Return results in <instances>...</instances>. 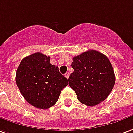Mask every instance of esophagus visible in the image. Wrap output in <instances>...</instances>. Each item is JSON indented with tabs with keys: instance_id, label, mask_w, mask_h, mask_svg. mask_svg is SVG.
Returning <instances> with one entry per match:
<instances>
[{
	"instance_id": "esophagus-1",
	"label": "esophagus",
	"mask_w": 133,
	"mask_h": 133,
	"mask_svg": "<svg viewBox=\"0 0 133 133\" xmlns=\"http://www.w3.org/2000/svg\"><path fill=\"white\" fill-rule=\"evenodd\" d=\"M69 76H70V73L68 72L65 74V78H66L67 79H68V78H69Z\"/></svg>"
}]
</instances>
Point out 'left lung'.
<instances>
[{
    "label": "left lung",
    "mask_w": 133,
    "mask_h": 133,
    "mask_svg": "<svg viewBox=\"0 0 133 133\" xmlns=\"http://www.w3.org/2000/svg\"><path fill=\"white\" fill-rule=\"evenodd\" d=\"M74 70L68 84L78 99L89 107L99 104L109 95L115 83L114 70L108 57L91 50L73 58Z\"/></svg>",
    "instance_id": "left-lung-1"
}]
</instances>
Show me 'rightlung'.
<instances>
[{
    "mask_svg": "<svg viewBox=\"0 0 133 133\" xmlns=\"http://www.w3.org/2000/svg\"><path fill=\"white\" fill-rule=\"evenodd\" d=\"M50 60L41 52L30 55L21 60L16 73V85L26 101L42 109L55 105L68 85V79Z\"/></svg>",
    "mask_w": 133,
    "mask_h": 133,
    "instance_id": "obj_1",
    "label": "right lung"
}]
</instances>
